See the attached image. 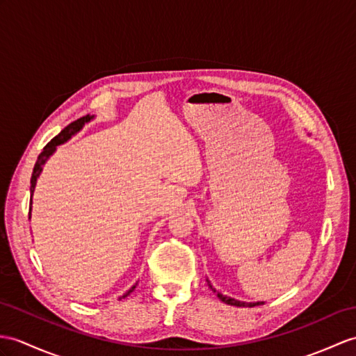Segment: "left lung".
<instances>
[{"instance_id":"1","label":"left lung","mask_w":356,"mask_h":356,"mask_svg":"<svg viewBox=\"0 0 356 356\" xmlns=\"http://www.w3.org/2000/svg\"><path fill=\"white\" fill-rule=\"evenodd\" d=\"M210 287H211V285H210ZM211 289H213V287H211ZM213 291L218 293V298H219L222 302L228 303V305H234V307H257V305H263V303H264V302H250V303H248V302H240V300H236V299H232V298L223 296V294H220L219 291H216L214 289H213Z\"/></svg>"}]
</instances>
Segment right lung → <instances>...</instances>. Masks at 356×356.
<instances>
[{"instance_id": "add662e5", "label": "right lung", "mask_w": 356, "mask_h": 356, "mask_svg": "<svg viewBox=\"0 0 356 356\" xmlns=\"http://www.w3.org/2000/svg\"><path fill=\"white\" fill-rule=\"evenodd\" d=\"M90 119H92V116H89V115H88V116H83V118H80V119H76L75 122L69 124L65 129H62V131H60V133L53 138V140L47 143L45 148H43V151L39 154V157H38L36 164H34L33 175H31V187H30V192H31V195H33V192H34V186H36L38 177L40 175V172H42V166H43V164H45V161L48 160L49 155L56 151V148H57L58 145L65 143V142L67 140V138H71V136H74L76 131H80V129L83 128V125H84L86 122H89ZM30 205H31V197H30ZM30 210H31V207H30ZM134 289H136V285H133V287L129 289V290L124 294L122 298H127L128 294L131 293Z\"/></svg>"}]
</instances>
